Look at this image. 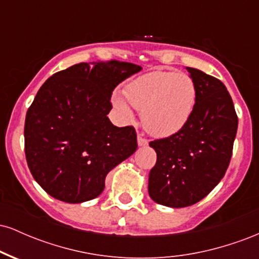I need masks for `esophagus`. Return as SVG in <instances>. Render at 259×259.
I'll list each match as a JSON object with an SVG mask.
<instances>
[{
  "label": "esophagus",
  "mask_w": 259,
  "mask_h": 259,
  "mask_svg": "<svg viewBox=\"0 0 259 259\" xmlns=\"http://www.w3.org/2000/svg\"><path fill=\"white\" fill-rule=\"evenodd\" d=\"M138 144H139V146H147V144H148V141L146 139L144 138V136L141 135V134H139L138 135Z\"/></svg>",
  "instance_id": "esophagus-1"
}]
</instances>
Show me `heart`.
<instances>
[{
  "label": "heart",
  "instance_id": "1",
  "mask_svg": "<svg viewBox=\"0 0 259 259\" xmlns=\"http://www.w3.org/2000/svg\"><path fill=\"white\" fill-rule=\"evenodd\" d=\"M124 95L134 108L142 111L145 129L154 136L167 138L179 133L191 118L197 91L195 81L185 73L153 70L129 82ZM113 103L124 119H133L123 97L114 95Z\"/></svg>",
  "mask_w": 259,
  "mask_h": 259
}]
</instances>
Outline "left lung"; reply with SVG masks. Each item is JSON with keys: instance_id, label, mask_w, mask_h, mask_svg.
Here are the masks:
<instances>
[{"instance_id": "left-lung-1", "label": "left lung", "mask_w": 259, "mask_h": 259, "mask_svg": "<svg viewBox=\"0 0 259 259\" xmlns=\"http://www.w3.org/2000/svg\"><path fill=\"white\" fill-rule=\"evenodd\" d=\"M196 85L191 118L179 133L154 140L157 162L148 177V194L157 203L181 208L197 203L223 179L233 154L237 115L221 80L186 68Z\"/></svg>"}]
</instances>
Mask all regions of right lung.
I'll list each match as a JSON object with an SVG mask.
<instances>
[{"label":"right lung","mask_w":259,"mask_h":259,"mask_svg":"<svg viewBox=\"0 0 259 259\" xmlns=\"http://www.w3.org/2000/svg\"><path fill=\"white\" fill-rule=\"evenodd\" d=\"M140 65L79 63L45 81L25 117V157L32 177L52 197L81 203L102 194L107 174L138 148L133 126L113 125L115 86Z\"/></svg>","instance_id":"right-lung-1"}]
</instances>
